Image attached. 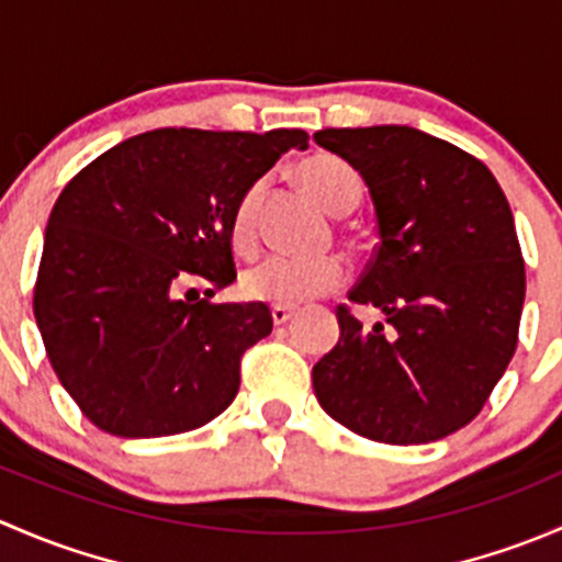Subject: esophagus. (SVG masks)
<instances>
[{
	"instance_id": "esophagus-1",
	"label": "esophagus",
	"mask_w": 562,
	"mask_h": 562,
	"mask_svg": "<svg viewBox=\"0 0 562 562\" xmlns=\"http://www.w3.org/2000/svg\"><path fill=\"white\" fill-rule=\"evenodd\" d=\"M293 315H296L293 307H271V321H274V326H285Z\"/></svg>"
}]
</instances>
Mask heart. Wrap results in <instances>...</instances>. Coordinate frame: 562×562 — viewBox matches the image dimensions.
Wrapping results in <instances>:
<instances>
[{"label": "heart", "instance_id": "b5f03b06", "mask_svg": "<svg viewBox=\"0 0 562 562\" xmlns=\"http://www.w3.org/2000/svg\"><path fill=\"white\" fill-rule=\"evenodd\" d=\"M302 184L328 214H350L361 203V179L345 160L331 155H317L299 168ZM266 179L252 181L234 206L231 239L241 252H249L258 241V209L263 201ZM348 280V263L342 255H317V258H293V255H269L252 269H247L241 288L255 302H269L274 307H299L317 296L337 291Z\"/></svg>", "mask_w": 562, "mask_h": 562}]
</instances>
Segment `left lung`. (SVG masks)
<instances>
[{"label":"left lung","mask_w":562,"mask_h":562,"mask_svg":"<svg viewBox=\"0 0 562 562\" xmlns=\"http://www.w3.org/2000/svg\"><path fill=\"white\" fill-rule=\"evenodd\" d=\"M315 144L370 187L375 255L348 293L391 331L339 304V342L313 367L323 411L378 443H432L473 422L519 339L525 260L490 168L400 124L328 127Z\"/></svg>","instance_id":"obj_1"}]
</instances>
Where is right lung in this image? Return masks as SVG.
Masks as SVG:
<instances>
[{"label": "right lung", "instance_id": "right-lung-1", "mask_svg": "<svg viewBox=\"0 0 562 562\" xmlns=\"http://www.w3.org/2000/svg\"><path fill=\"white\" fill-rule=\"evenodd\" d=\"M307 138L304 130H149L67 181L32 307L56 378L94 427L166 438L234 402L241 356L271 334L269 307L189 293L236 280V201Z\"/></svg>", "mask_w": 562, "mask_h": 562}]
</instances>
